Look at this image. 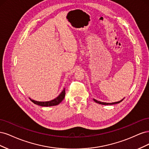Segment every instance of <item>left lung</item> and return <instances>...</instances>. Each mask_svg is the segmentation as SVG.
<instances>
[{"instance_id":"obj_1","label":"left lung","mask_w":149,"mask_h":149,"mask_svg":"<svg viewBox=\"0 0 149 149\" xmlns=\"http://www.w3.org/2000/svg\"><path fill=\"white\" fill-rule=\"evenodd\" d=\"M124 99H123V100L119 101H118V102H112V103H107V102H101V101H99L96 100H95V99H93V100L95 101L96 102L98 103V104H102V105H112V104H118L119 102H120L121 101H123Z\"/></svg>"}]
</instances>
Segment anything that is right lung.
<instances>
[{
	"label": "right lung",
	"instance_id": "1",
	"mask_svg": "<svg viewBox=\"0 0 149 149\" xmlns=\"http://www.w3.org/2000/svg\"><path fill=\"white\" fill-rule=\"evenodd\" d=\"M65 96V89L64 88L62 92L60 94V95L58 96L55 99H54L53 100H51L49 101H37L31 100V99L30 98V100L32 101L34 104L40 106H45V107H48V106H56L58 105L63 100V99Z\"/></svg>",
	"mask_w": 149,
	"mask_h": 149
}]
</instances>
